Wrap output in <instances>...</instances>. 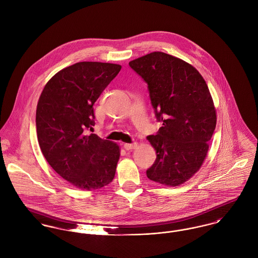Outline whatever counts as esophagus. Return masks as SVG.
<instances>
[{
  "label": "esophagus",
  "instance_id": "1",
  "mask_svg": "<svg viewBox=\"0 0 258 258\" xmlns=\"http://www.w3.org/2000/svg\"><path fill=\"white\" fill-rule=\"evenodd\" d=\"M137 147H138V144H137V143H133V144H124V145H123V148H124V150H126V151L134 150V149H136Z\"/></svg>",
  "mask_w": 258,
  "mask_h": 258
}]
</instances>
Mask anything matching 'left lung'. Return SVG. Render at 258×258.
Wrapping results in <instances>:
<instances>
[{
  "instance_id": "8db88e82",
  "label": "left lung",
  "mask_w": 258,
  "mask_h": 258,
  "mask_svg": "<svg viewBox=\"0 0 258 258\" xmlns=\"http://www.w3.org/2000/svg\"><path fill=\"white\" fill-rule=\"evenodd\" d=\"M147 83L158 121L147 139L157 159L147 177L167 186L188 181L202 166L216 127V110L202 75L191 64L164 52H153L128 63Z\"/></svg>"
}]
</instances>
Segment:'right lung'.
<instances>
[{
	"mask_svg": "<svg viewBox=\"0 0 258 258\" xmlns=\"http://www.w3.org/2000/svg\"><path fill=\"white\" fill-rule=\"evenodd\" d=\"M120 69L112 63H75L47 82L37 104L43 156L59 176L82 190L100 189L115 175L118 146L88 132L95 124L94 102Z\"/></svg>",
	"mask_w": 258,
	"mask_h": 258,
	"instance_id": "1",
	"label": "right lung"
}]
</instances>
